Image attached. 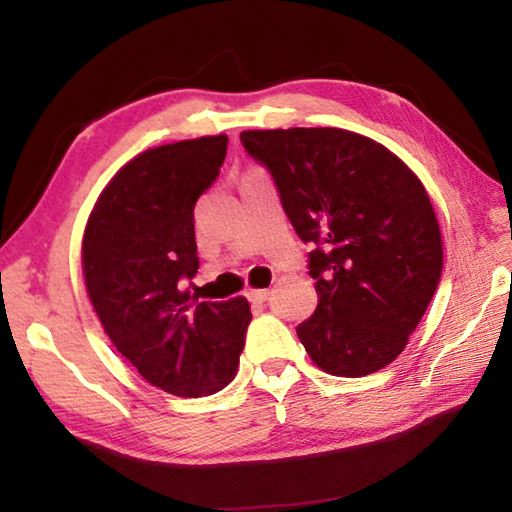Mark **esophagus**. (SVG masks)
I'll use <instances>...</instances> for the list:
<instances>
[{"label": "esophagus", "mask_w": 512, "mask_h": 512, "mask_svg": "<svg viewBox=\"0 0 512 512\" xmlns=\"http://www.w3.org/2000/svg\"><path fill=\"white\" fill-rule=\"evenodd\" d=\"M268 296H271V291L268 289H255V291H248V300L253 302H266Z\"/></svg>", "instance_id": "esophagus-1"}]
</instances>
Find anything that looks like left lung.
<instances>
[{
  "label": "left lung",
  "instance_id": "1",
  "mask_svg": "<svg viewBox=\"0 0 512 512\" xmlns=\"http://www.w3.org/2000/svg\"><path fill=\"white\" fill-rule=\"evenodd\" d=\"M271 173L309 253L318 307L296 327L318 368L363 377L400 357L443 275V241L418 176L341 128L239 135Z\"/></svg>",
  "mask_w": 512,
  "mask_h": 512
}]
</instances>
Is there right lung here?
Listing matches in <instances>:
<instances>
[{"mask_svg": "<svg viewBox=\"0 0 512 512\" xmlns=\"http://www.w3.org/2000/svg\"><path fill=\"white\" fill-rule=\"evenodd\" d=\"M228 135L137 155L103 189L83 237L85 287L115 348L149 384L203 397L235 379L246 298L198 302L180 289L198 268L194 205L219 178Z\"/></svg>", "mask_w": 512, "mask_h": 512, "instance_id": "1", "label": "right lung"}]
</instances>
